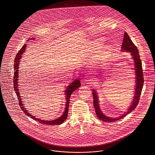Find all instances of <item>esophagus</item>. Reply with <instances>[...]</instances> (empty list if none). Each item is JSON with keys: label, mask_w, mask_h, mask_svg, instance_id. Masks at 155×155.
Returning a JSON list of instances; mask_svg holds the SVG:
<instances>
[{"label": "esophagus", "mask_w": 155, "mask_h": 155, "mask_svg": "<svg viewBox=\"0 0 155 155\" xmlns=\"http://www.w3.org/2000/svg\"><path fill=\"white\" fill-rule=\"evenodd\" d=\"M86 81H89V83H91V80H88V79H87Z\"/></svg>", "instance_id": "esophagus-1"}]
</instances>
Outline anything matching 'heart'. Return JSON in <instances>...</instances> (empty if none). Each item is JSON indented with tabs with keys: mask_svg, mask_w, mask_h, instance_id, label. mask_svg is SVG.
<instances>
[{
	"mask_svg": "<svg viewBox=\"0 0 155 155\" xmlns=\"http://www.w3.org/2000/svg\"><path fill=\"white\" fill-rule=\"evenodd\" d=\"M103 42H104V40L102 39L99 38V39L95 40L90 43L89 45V48L93 50H99L102 47Z\"/></svg>",
	"mask_w": 155,
	"mask_h": 155,
	"instance_id": "obj_1",
	"label": "heart"
}]
</instances>
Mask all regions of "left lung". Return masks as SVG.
<instances>
[{"instance_id": "left-lung-1", "label": "left lung", "mask_w": 155, "mask_h": 155, "mask_svg": "<svg viewBox=\"0 0 155 155\" xmlns=\"http://www.w3.org/2000/svg\"><path fill=\"white\" fill-rule=\"evenodd\" d=\"M121 50L124 51H127L130 53L132 56V58L134 63V70L136 73V86H135V92L134 96L133 97V101H132L131 105L128 108V111L124 114L122 115L120 117L117 118H111L110 117L105 116L103 113H102L99 105L98 97L97 95V92L95 90H93L92 95L94 98V105L95 109V112L97 117L99 118L104 121L107 122H114L117 121L125 116L127 114L132 112L137 106L140 97L141 91L143 89V84H144V78L143 74V69H142V64L141 61L140 55L139 54V50L136 46L134 44V43L130 39L128 34L125 32L124 34V38L122 44Z\"/></svg>"}]
</instances>
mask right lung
<instances>
[{"mask_svg": "<svg viewBox=\"0 0 155 155\" xmlns=\"http://www.w3.org/2000/svg\"><path fill=\"white\" fill-rule=\"evenodd\" d=\"M32 39H34V38L29 39L30 40ZM27 47V44H24L22 47L21 48V50L18 51L17 54L16 55L15 58L14 60V88L15 93L16 94V96L18 97V99L19 101V104L20 105V107L22 111L25 114H27L28 117L31 118L32 119L39 121L40 123L43 124H46V125H58L62 124L67 118L68 115V109H69V102H70V97L72 93L78 89L79 87L81 86V82L79 79H76L73 82H71V84H69L64 91V94L66 95V108L65 110L63 112V114L62 115L56 120H53L51 121H47V120H40L38 118L35 117L34 115H32L31 114H29L28 113V111L25 110V107L24 106L23 102L22 101V99L21 98V96L19 95V89H18V72H19V61H21L20 60L21 59V57H22V54L24 53L25 48Z\"/></svg>", "mask_w": 155, "mask_h": 155, "instance_id": "1", "label": "right lung"}]
</instances>
